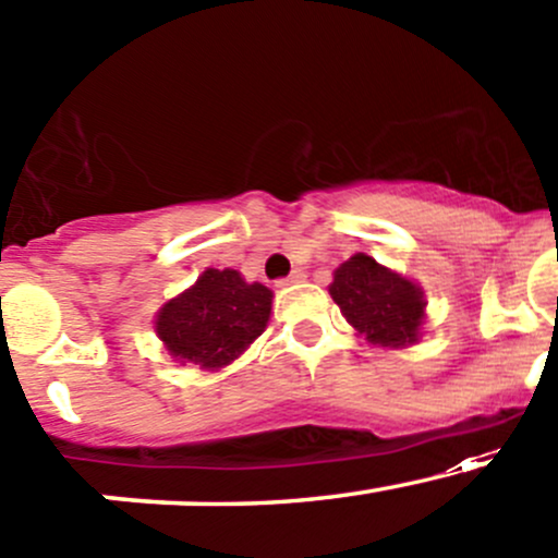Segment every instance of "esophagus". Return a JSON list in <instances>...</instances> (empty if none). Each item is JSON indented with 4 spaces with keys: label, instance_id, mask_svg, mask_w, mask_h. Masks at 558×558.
I'll list each match as a JSON object with an SVG mask.
<instances>
[{
    "label": "esophagus",
    "instance_id": "34e87169",
    "mask_svg": "<svg viewBox=\"0 0 558 558\" xmlns=\"http://www.w3.org/2000/svg\"><path fill=\"white\" fill-rule=\"evenodd\" d=\"M304 278H307V275H304V269H293V272L289 275V278H280V280H278V286H293V283H302Z\"/></svg>",
    "mask_w": 558,
    "mask_h": 558
}]
</instances>
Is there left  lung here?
Masks as SVG:
<instances>
[{
    "mask_svg": "<svg viewBox=\"0 0 558 558\" xmlns=\"http://www.w3.org/2000/svg\"><path fill=\"white\" fill-rule=\"evenodd\" d=\"M328 291L349 326L371 344L408 347L418 341L426 317L424 291L373 256H349L333 272Z\"/></svg>",
    "mask_w": 558,
    "mask_h": 558,
    "instance_id": "1",
    "label": "left lung"
}]
</instances>
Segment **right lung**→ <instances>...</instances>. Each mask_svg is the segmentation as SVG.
I'll return each instance as SVG.
<instances>
[{
	"mask_svg": "<svg viewBox=\"0 0 558 558\" xmlns=\"http://www.w3.org/2000/svg\"><path fill=\"white\" fill-rule=\"evenodd\" d=\"M272 291L238 269H206L193 289L161 307L156 333L171 357L204 371L230 365L267 328Z\"/></svg>",
	"mask_w": 558,
	"mask_h": 558,
	"instance_id": "obj_1",
	"label": "right lung"
}]
</instances>
